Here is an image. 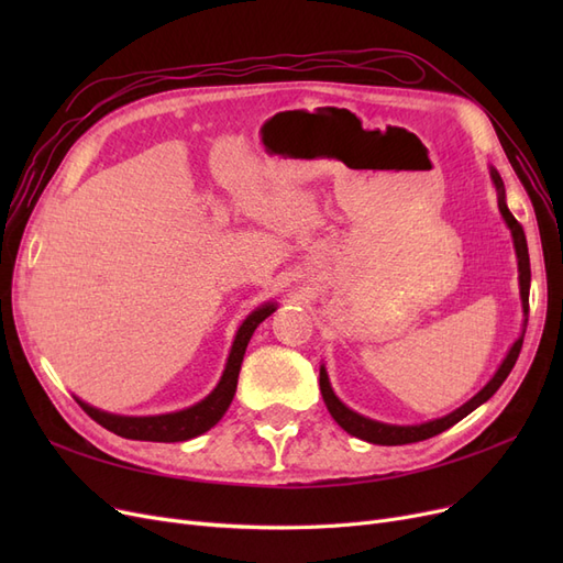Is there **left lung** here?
Instances as JSON below:
<instances>
[{
    "label": "left lung",
    "instance_id": "obj_1",
    "mask_svg": "<svg viewBox=\"0 0 563 563\" xmlns=\"http://www.w3.org/2000/svg\"><path fill=\"white\" fill-rule=\"evenodd\" d=\"M490 168V180L496 185V192H498V209L500 216L507 223L509 232H512V242H515V253H517V267H519V296H521V310H523V327H521V335L515 340V345L509 347L507 356L503 360V364L498 366V371L493 373V378L476 391V395L465 401L455 411H451L444 418H434L428 422H420V424H389V422H380V420H373L366 418L362 413L352 411L350 406H345L335 397V391L329 383V373L327 366L319 368V387H321V397L323 404H327L329 413L333 416V420L343 428L347 434L356 437V439H364L368 444H380V446H401V444H413V441H422V439H430L434 434H441L444 430L453 428L457 420H463L465 416H470L474 408H479L484 401H488L493 395H496L498 387L505 383V378L509 376V371L515 368L517 360H519V352L523 345V333H526V323H528V291H531V261H528V246H526V234L523 228L517 223V218L512 216V211L507 209V199H505V185L500 174L496 168Z\"/></svg>",
    "mask_w": 563,
    "mask_h": 563
}]
</instances>
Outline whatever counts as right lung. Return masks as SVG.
Here are the masks:
<instances>
[{"instance_id":"obj_1","label":"right lung","mask_w":563,"mask_h":563,"mask_svg":"<svg viewBox=\"0 0 563 563\" xmlns=\"http://www.w3.org/2000/svg\"><path fill=\"white\" fill-rule=\"evenodd\" d=\"M277 310V302H265L261 308H255L234 333V343L230 347V356L223 376H220L218 385L209 397H203L190 408H183L176 413H162V416H117L100 411V408L81 401L77 404L87 411L98 424H103L106 430L124 437V439H139V441H187L211 430L213 424L225 416L230 408L234 391H236V378H240V368L246 354V345L253 335V331Z\"/></svg>"}]
</instances>
